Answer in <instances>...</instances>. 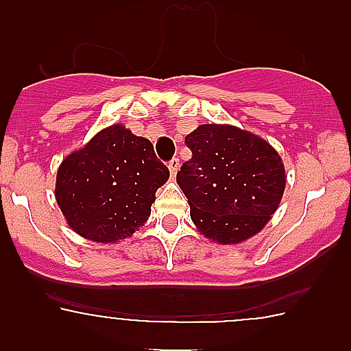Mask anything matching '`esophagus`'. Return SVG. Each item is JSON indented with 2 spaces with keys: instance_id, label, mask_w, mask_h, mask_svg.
I'll return each mask as SVG.
<instances>
[{
  "instance_id": "1",
  "label": "esophagus",
  "mask_w": 351,
  "mask_h": 351,
  "mask_svg": "<svg viewBox=\"0 0 351 351\" xmlns=\"http://www.w3.org/2000/svg\"><path fill=\"white\" fill-rule=\"evenodd\" d=\"M169 170H170V173H172V178H176V173H178V170H179L178 158H172V160L169 161Z\"/></svg>"
}]
</instances>
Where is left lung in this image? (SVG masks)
Returning a JSON list of instances; mask_svg holds the SVG:
<instances>
[{"label":"left lung","mask_w":351,"mask_h":351,"mask_svg":"<svg viewBox=\"0 0 351 351\" xmlns=\"http://www.w3.org/2000/svg\"><path fill=\"white\" fill-rule=\"evenodd\" d=\"M191 158L178 172L191 221L213 243L241 244L280 207L287 184L281 156L267 141L230 125H200L186 135Z\"/></svg>","instance_id":"obj_1"}]
</instances>
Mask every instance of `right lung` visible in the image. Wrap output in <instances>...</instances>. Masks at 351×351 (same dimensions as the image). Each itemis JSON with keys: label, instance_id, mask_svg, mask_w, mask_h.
Wrapping results in <instances>:
<instances>
[{"label": "right lung", "instance_id": "obj_1", "mask_svg": "<svg viewBox=\"0 0 351 351\" xmlns=\"http://www.w3.org/2000/svg\"><path fill=\"white\" fill-rule=\"evenodd\" d=\"M169 176L151 141L112 125L61 161L56 202L75 234L114 244L147 221L156 190Z\"/></svg>", "mask_w": 351, "mask_h": 351}]
</instances>
